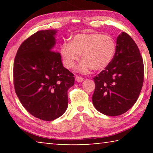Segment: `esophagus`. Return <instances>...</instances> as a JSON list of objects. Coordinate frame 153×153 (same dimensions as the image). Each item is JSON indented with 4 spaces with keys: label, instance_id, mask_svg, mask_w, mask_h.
Masks as SVG:
<instances>
[{
    "label": "esophagus",
    "instance_id": "obj_1",
    "mask_svg": "<svg viewBox=\"0 0 153 153\" xmlns=\"http://www.w3.org/2000/svg\"><path fill=\"white\" fill-rule=\"evenodd\" d=\"M75 80H76L77 82H82V81H83V79L82 78V77H81L79 76H76V77H75Z\"/></svg>",
    "mask_w": 153,
    "mask_h": 153
}]
</instances>
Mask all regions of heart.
Returning a JSON list of instances; mask_svg holds the SVG:
<instances>
[{
  "mask_svg": "<svg viewBox=\"0 0 153 153\" xmlns=\"http://www.w3.org/2000/svg\"><path fill=\"white\" fill-rule=\"evenodd\" d=\"M116 46L109 35L100 33H80L74 35L70 42H64L60 47L64 66L72 69L82 54L83 60L76 67V72L87 74L92 69L101 71L114 59Z\"/></svg>",
  "mask_w": 153,
  "mask_h": 153,
  "instance_id": "b5f03b06",
  "label": "heart"
}]
</instances>
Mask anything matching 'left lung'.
<instances>
[{
    "label": "left lung",
    "mask_w": 153,
    "mask_h": 153,
    "mask_svg": "<svg viewBox=\"0 0 153 153\" xmlns=\"http://www.w3.org/2000/svg\"><path fill=\"white\" fill-rule=\"evenodd\" d=\"M143 77V62L139 48L128 34L122 32L117 37L114 59L93 78L94 106L109 116L127 112L139 97Z\"/></svg>",
    "instance_id": "left-lung-1"
}]
</instances>
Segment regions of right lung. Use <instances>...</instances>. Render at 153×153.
<instances>
[{
  "label": "right lung",
  "instance_id": "1",
  "mask_svg": "<svg viewBox=\"0 0 153 153\" xmlns=\"http://www.w3.org/2000/svg\"><path fill=\"white\" fill-rule=\"evenodd\" d=\"M56 30H39L19 48L14 62V89L23 106L35 118L53 120L65 112L74 74L53 51Z\"/></svg>",
  "mask_w": 153,
  "mask_h": 153
}]
</instances>
